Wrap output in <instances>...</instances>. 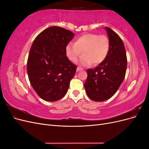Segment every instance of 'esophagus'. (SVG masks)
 Listing matches in <instances>:
<instances>
[{
  "instance_id": "obj_1",
  "label": "esophagus",
  "mask_w": 149,
  "mask_h": 149,
  "mask_svg": "<svg viewBox=\"0 0 149 149\" xmlns=\"http://www.w3.org/2000/svg\"><path fill=\"white\" fill-rule=\"evenodd\" d=\"M82 70H83V68H80V67H78L77 69H76V71H80Z\"/></svg>"
}]
</instances>
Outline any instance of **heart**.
Returning a JSON list of instances; mask_svg holds the SVG:
<instances>
[{
  "instance_id": "heart-1",
  "label": "heart",
  "mask_w": 149,
  "mask_h": 149,
  "mask_svg": "<svg viewBox=\"0 0 149 149\" xmlns=\"http://www.w3.org/2000/svg\"><path fill=\"white\" fill-rule=\"evenodd\" d=\"M109 40L106 35L87 33L76 39L74 43H69L66 47V55L72 62L80 58L79 64L88 66L92 63L94 65L101 63L105 60L109 51Z\"/></svg>"
}]
</instances>
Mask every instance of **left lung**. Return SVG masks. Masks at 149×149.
<instances>
[{
	"label": "left lung",
	"mask_w": 149,
	"mask_h": 149,
	"mask_svg": "<svg viewBox=\"0 0 149 149\" xmlns=\"http://www.w3.org/2000/svg\"><path fill=\"white\" fill-rule=\"evenodd\" d=\"M105 29L110 43L109 53L95 68L87 70L84 84L88 96L97 102L109 100L118 91L125 78L127 63L123 40L110 28Z\"/></svg>",
	"instance_id": "obj_1"
}]
</instances>
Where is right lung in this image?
<instances>
[{
  "label": "right lung",
  "instance_id": "add662e5",
  "mask_svg": "<svg viewBox=\"0 0 149 149\" xmlns=\"http://www.w3.org/2000/svg\"><path fill=\"white\" fill-rule=\"evenodd\" d=\"M74 34L60 26L44 30L30 49L27 73L31 86L47 101L60 100L66 94L76 66L66 56V47Z\"/></svg>",
  "mask_w": 149,
  "mask_h": 149
}]
</instances>
